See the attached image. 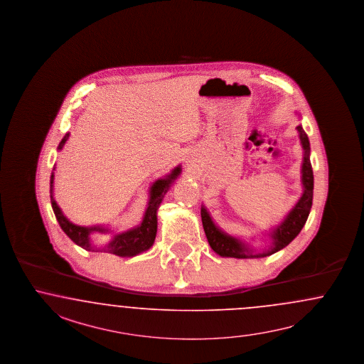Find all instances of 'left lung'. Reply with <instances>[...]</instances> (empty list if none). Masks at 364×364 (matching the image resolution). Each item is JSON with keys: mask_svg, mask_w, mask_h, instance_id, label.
I'll use <instances>...</instances> for the list:
<instances>
[{"mask_svg": "<svg viewBox=\"0 0 364 364\" xmlns=\"http://www.w3.org/2000/svg\"><path fill=\"white\" fill-rule=\"evenodd\" d=\"M299 138L301 141V147L304 150L303 164H301V183H303V196L297 203L292 208L282 223L270 229V247L259 253H256L255 249L249 247L242 240L235 238L233 235L225 233L215 223H213L209 211L205 206L200 208V217L202 225L206 238L209 241L211 249L220 255L221 257L235 258H259L270 256L279 250H282L287 245H289L297 235L301 232L303 226L306 223L309 211L312 208V198H314V171L312 164L309 159V139L305 134L301 126H297Z\"/></svg>", "mask_w": 364, "mask_h": 364, "instance_id": "1", "label": "left lung"}]
</instances>
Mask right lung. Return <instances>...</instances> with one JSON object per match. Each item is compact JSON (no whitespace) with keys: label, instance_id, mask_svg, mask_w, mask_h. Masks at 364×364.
Segmentation results:
<instances>
[{"label":"right lung","instance_id":"obj_1","mask_svg":"<svg viewBox=\"0 0 364 364\" xmlns=\"http://www.w3.org/2000/svg\"><path fill=\"white\" fill-rule=\"evenodd\" d=\"M68 138H70V132H67L65 136L60 141L59 147H58L59 151L63 150ZM55 168L56 167H53V171H55ZM53 171L50 174V203H52V209L56 215V220L59 221L60 228L63 229V232L68 235L76 245L82 247L85 250L105 252V253L115 255L119 257H134L153 247L155 235H156V228H158V218H156L158 209L164 200L166 193L168 191V188H171L174 181L181 174L182 168H181V166H176L174 170H171L170 174H167L164 178H159L154 182L153 186L150 188V200L147 203V209L144 211L143 220L138 226L126 230V232H122V233H115L106 245L100 247L92 245L91 235L95 232L109 233V229H107L105 226H99V225L79 226V225L70 223V220L63 214L58 202L53 198V179H55Z\"/></svg>","mask_w":364,"mask_h":364}]
</instances>
